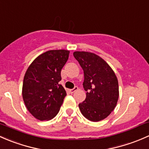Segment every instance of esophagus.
Masks as SVG:
<instances>
[{"mask_svg": "<svg viewBox=\"0 0 149 149\" xmlns=\"http://www.w3.org/2000/svg\"><path fill=\"white\" fill-rule=\"evenodd\" d=\"M78 90V87H74L73 89H71V90H70V92L71 93H74V92L76 91V90Z\"/></svg>", "mask_w": 149, "mask_h": 149, "instance_id": "34e87169", "label": "esophagus"}]
</instances>
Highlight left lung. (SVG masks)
<instances>
[{
  "mask_svg": "<svg viewBox=\"0 0 149 149\" xmlns=\"http://www.w3.org/2000/svg\"><path fill=\"white\" fill-rule=\"evenodd\" d=\"M73 55L83 70V87L87 92L85 100L79 104V110L88 120H103L117 105V77L108 64L97 55L87 52H74Z\"/></svg>",
  "mask_w": 149,
  "mask_h": 149,
  "instance_id": "1",
  "label": "left lung"
}]
</instances>
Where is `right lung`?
I'll list each match as a JSON object with an SVG mask.
<instances>
[{
	"mask_svg": "<svg viewBox=\"0 0 149 149\" xmlns=\"http://www.w3.org/2000/svg\"><path fill=\"white\" fill-rule=\"evenodd\" d=\"M69 54L64 49L44 52L33 60L26 72L23 99L31 114L38 120H51L63 103L67 93L59 82Z\"/></svg>",
	"mask_w": 149,
	"mask_h": 149,
	"instance_id": "add662e5",
	"label": "right lung"
}]
</instances>
